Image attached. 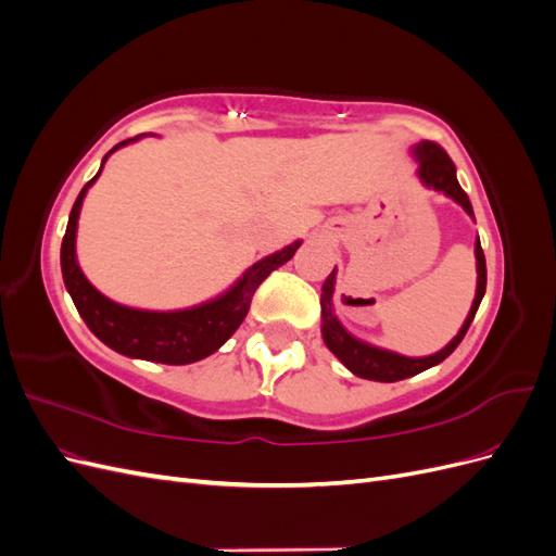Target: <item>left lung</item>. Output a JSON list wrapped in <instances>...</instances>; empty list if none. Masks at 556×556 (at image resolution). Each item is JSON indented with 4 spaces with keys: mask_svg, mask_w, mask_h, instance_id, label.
<instances>
[{
    "mask_svg": "<svg viewBox=\"0 0 556 556\" xmlns=\"http://www.w3.org/2000/svg\"><path fill=\"white\" fill-rule=\"evenodd\" d=\"M413 153L419 162L417 176L422 178L427 188L447 194L450 199L457 201L468 215H473V206H470L468 194L462 190V185L457 180V169H454V162L450 160L445 150L433 141H422L419 146H415ZM476 260H478V290H476L473 306H470L466 323L459 329V333L454 336L441 352H435V355H429V357H403V355H396V352L374 348L364 341H357L355 336H350L339 319H336L331 308L333 282H336V271H331L323 285V296H319V306H323V339L327 348L350 368L352 374L366 380H378V382H396V380L422 374L435 364H441L445 357L452 355L454 348L462 343L470 323H473L486 290V264H484V252L480 248V239L476 243Z\"/></svg>",
    "mask_w": 556,
    "mask_h": 556,
    "instance_id": "1",
    "label": "left lung"
}]
</instances>
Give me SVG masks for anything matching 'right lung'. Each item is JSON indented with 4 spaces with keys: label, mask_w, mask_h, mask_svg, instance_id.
Wrapping results in <instances>:
<instances>
[{
    "label": "right lung",
    "mask_w": 556,
    "mask_h": 556,
    "mask_svg": "<svg viewBox=\"0 0 556 556\" xmlns=\"http://www.w3.org/2000/svg\"><path fill=\"white\" fill-rule=\"evenodd\" d=\"M137 139L139 137L117 143L113 150ZM97 176L86 182V188L80 190L76 204L70 213V223H66L62 250H60L62 278L66 285V292H70L74 299L76 311L80 313L83 319H86L90 331L104 345L121 352L125 357L180 366V364H192L213 355V352L220 348L243 323V317L248 315V308L252 304V296H255L264 278L271 271H276V268L282 266L285 262H290L294 257L296 248L301 245V241H294L292 245L274 252V255L264 257L257 264H252L243 274V278H239V282L233 285L229 292L208 301V304L185 308V311H172V313L121 306L115 304V301L106 299L102 292H97L90 285V280L83 276L80 266L76 262L78 213H80L83 197H86L88 188L97 180Z\"/></svg>",
    "instance_id": "add662e5"
}]
</instances>
